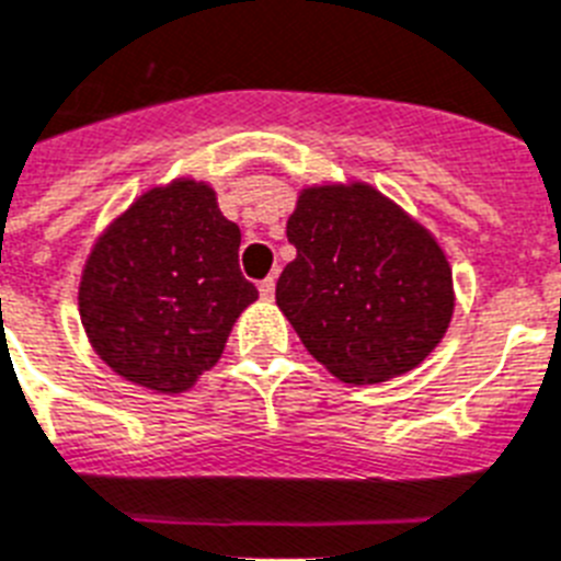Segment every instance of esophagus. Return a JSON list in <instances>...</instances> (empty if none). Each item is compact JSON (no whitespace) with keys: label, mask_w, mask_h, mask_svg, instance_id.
<instances>
[{"label":"esophagus","mask_w":561,"mask_h":561,"mask_svg":"<svg viewBox=\"0 0 561 561\" xmlns=\"http://www.w3.org/2000/svg\"><path fill=\"white\" fill-rule=\"evenodd\" d=\"M257 289H261V298L263 300H272L275 298V277H266V280H261V286H257Z\"/></svg>","instance_id":"esophagus-1"}]
</instances>
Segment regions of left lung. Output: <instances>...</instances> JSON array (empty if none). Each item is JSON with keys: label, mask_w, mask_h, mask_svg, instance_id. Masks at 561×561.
<instances>
[{"label": "left lung", "mask_w": 561, "mask_h": 561, "mask_svg": "<svg viewBox=\"0 0 561 561\" xmlns=\"http://www.w3.org/2000/svg\"><path fill=\"white\" fill-rule=\"evenodd\" d=\"M286 238L298 254L277 277V307L335 378L390 381L442 344L456 307L447 254L378 188H300Z\"/></svg>", "instance_id": "8db88e82"}]
</instances>
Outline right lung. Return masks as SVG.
I'll return each instance as SVG.
<instances>
[{
  "label": "right lung",
  "mask_w": 561,
  "mask_h": 561,
  "mask_svg": "<svg viewBox=\"0 0 561 561\" xmlns=\"http://www.w3.org/2000/svg\"><path fill=\"white\" fill-rule=\"evenodd\" d=\"M240 229L208 183L142 192L96 238L80 280L94 353L125 381L186 392L217 364L257 289L240 275Z\"/></svg>",
  "instance_id": "add662e5"
}]
</instances>
